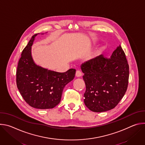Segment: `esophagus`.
<instances>
[{
  "label": "esophagus",
  "mask_w": 145,
  "mask_h": 145,
  "mask_svg": "<svg viewBox=\"0 0 145 145\" xmlns=\"http://www.w3.org/2000/svg\"><path fill=\"white\" fill-rule=\"evenodd\" d=\"M81 75H82V73H81V71H76V76L77 77H80V76H81Z\"/></svg>",
  "instance_id": "esophagus-1"
}]
</instances>
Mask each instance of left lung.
<instances>
[{"instance_id": "obj_1", "label": "left lung", "mask_w": 145, "mask_h": 145, "mask_svg": "<svg viewBox=\"0 0 145 145\" xmlns=\"http://www.w3.org/2000/svg\"><path fill=\"white\" fill-rule=\"evenodd\" d=\"M81 68L86 86V106L96 112L115 108L129 84V65L121 47H118L111 58L101 54L82 64Z\"/></svg>"}]
</instances>
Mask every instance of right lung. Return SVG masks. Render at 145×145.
Wrapping results in <instances>:
<instances>
[{
    "instance_id": "add662e5",
    "label": "right lung",
    "mask_w": 145,
    "mask_h": 145,
    "mask_svg": "<svg viewBox=\"0 0 145 145\" xmlns=\"http://www.w3.org/2000/svg\"><path fill=\"white\" fill-rule=\"evenodd\" d=\"M37 35L32 36L18 61L16 86L29 106L38 109H50L59 104L63 89L74 78L76 69L60 73L37 65L31 54V46Z\"/></svg>"
}]
</instances>
